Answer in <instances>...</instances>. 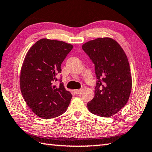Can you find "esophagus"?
<instances>
[{
  "label": "esophagus",
  "mask_w": 152,
  "mask_h": 152,
  "mask_svg": "<svg viewBox=\"0 0 152 152\" xmlns=\"http://www.w3.org/2000/svg\"><path fill=\"white\" fill-rule=\"evenodd\" d=\"M80 91H81V89H74L73 90V91L76 93H78Z\"/></svg>",
  "instance_id": "esophagus-1"
}]
</instances>
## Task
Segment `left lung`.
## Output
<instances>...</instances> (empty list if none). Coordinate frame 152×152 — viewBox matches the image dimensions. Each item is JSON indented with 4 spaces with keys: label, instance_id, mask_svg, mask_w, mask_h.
Segmentation results:
<instances>
[{
    "label": "left lung",
    "instance_id": "left-lung-1",
    "mask_svg": "<svg viewBox=\"0 0 152 152\" xmlns=\"http://www.w3.org/2000/svg\"><path fill=\"white\" fill-rule=\"evenodd\" d=\"M95 64V96L88 103L93 114L109 118L127 104L132 88L129 63L124 50L111 38H99L82 45Z\"/></svg>",
    "mask_w": 152,
    "mask_h": 152
}]
</instances>
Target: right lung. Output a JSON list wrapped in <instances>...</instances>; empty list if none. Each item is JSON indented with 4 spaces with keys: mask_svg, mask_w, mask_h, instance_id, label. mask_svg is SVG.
Here are the masks:
<instances>
[{
    "mask_svg": "<svg viewBox=\"0 0 152 152\" xmlns=\"http://www.w3.org/2000/svg\"><path fill=\"white\" fill-rule=\"evenodd\" d=\"M73 46L63 41L42 38L26 54L20 74L22 95L32 111L43 119H52L66 112L72 95L56 75ZM61 82V81H60Z\"/></svg>",
    "mask_w": 152,
    "mask_h": 152,
    "instance_id": "1",
    "label": "right lung"
}]
</instances>
